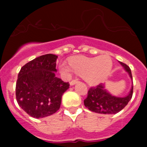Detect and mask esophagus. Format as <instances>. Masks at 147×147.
Instances as JSON below:
<instances>
[{
	"label": "esophagus",
	"instance_id": "esophagus-1",
	"mask_svg": "<svg viewBox=\"0 0 147 147\" xmlns=\"http://www.w3.org/2000/svg\"><path fill=\"white\" fill-rule=\"evenodd\" d=\"M78 82V80L77 79H75V80H71V82H70V85H74L76 83Z\"/></svg>",
	"mask_w": 147,
	"mask_h": 147
}]
</instances>
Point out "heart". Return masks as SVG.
I'll return each mask as SVG.
<instances>
[{
	"label": "heart",
	"instance_id": "1",
	"mask_svg": "<svg viewBox=\"0 0 147 147\" xmlns=\"http://www.w3.org/2000/svg\"><path fill=\"white\" fill-rule=\"evenodd\" d=\"M70 66L63 62L59 65L61 73L70 75L72 70L82 76L90 85H98L108 76L113 66L112 59L107 54L96 57H77L70 61Z\"/></svg>",
	"mask_w": 147,
	"mask_h": 147
}]
</instances>
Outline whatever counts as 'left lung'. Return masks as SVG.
<instances>
[{
	"instance_id": "1",
	"label": "left lung",
	"mask_w": 147,
	"mask_h": 147,
	"mask_svg": "<svg viewBox=\"0 0 147 147\" xmlns=\"http://www.w3.org/2000/svg\"><path fill=\"white\" fill-rule=\"evenodd\" d=\"M124 70L128 73L132 80L131 70L128 65L120 62ZM133 93L132 85L129 94L124 97L114 96L105 88V85L99 84L96 87H92L88 92V96L84 100L85 107L94 113L100 114H115L120 112L130 101Z\"/></svg>"
}]
</instances>
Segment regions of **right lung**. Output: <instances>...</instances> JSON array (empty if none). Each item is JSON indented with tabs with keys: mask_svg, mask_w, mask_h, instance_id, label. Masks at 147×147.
<instances>
[{
	"mask_svg": "<svg viewBox=\"0 0 147 147\" xmlns=\"http://www.w3.org/2000/svg\"><path fill=\"white\" fill-rule=\"evenodd\" d=\"M57 56L45 54L21 67L16 83L18 105L30 116L44 118L59 109L63 93L69 88L55 76Z\"/></svg>",
	"mask_w": 147,
	"mask_h": 147,
	"instance_id": "right-lung-1",
	"label": "right lung"
}]
</instances>
